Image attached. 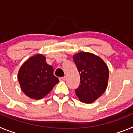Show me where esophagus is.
Masks as SVG:
<instances>
[{"label":"esophagus","instance_id":"1","mask_svg":"<svg viewBox=\"0 0 133 133\" xmlns=\"http://www.w3.org/2000/svg\"><path fill=\"white\" fill-rule=\"evenodd\" d=\"M59 80L61 81H64L66 80V77H60Z\"/></svg>","mask_w":133,"mask_h":133}]
</instances>
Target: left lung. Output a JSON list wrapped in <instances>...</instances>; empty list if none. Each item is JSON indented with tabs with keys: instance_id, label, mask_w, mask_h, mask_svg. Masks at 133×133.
<instances>
[{
	"instance_id": "8db88e82",
	"label": "left lung",
	"mask_w": 133,
	"mask_h": 133,
	"mask_svg": "<svg viewBox=\"0 0 133 133\" xmlns=\"http://www.w3.org/2000/svg\"><path fill=\"white\" fill-rule=\"evenodd\" d=\"M80 74V85L75 90L81 102L92 103L106 90L109 80L107 65L99 56L90 52H80L73 56Z\"/></svg>"
}]
</instances>
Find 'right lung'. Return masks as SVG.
Returning <instances> with one entry per match:
<instances>
[{
	"instance_id": "right-lung-1",
	"label": "right lung",
	"mask_w": 133,
	"mask_h": 133,
	"mask_svg": "<svg viewBox=\"0 0 133 133\" xmlns=\"http://www.w3.org/2000/svg\"><path fill=\"white\" fill-rule=\"evenodd\" d=\"M53 67L41 54L32 56L18 70V80L24 94L32 99H41L50 92L59 80L53 75Z\"/></svg>"
}]
</instances>
